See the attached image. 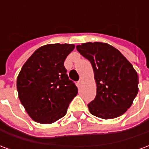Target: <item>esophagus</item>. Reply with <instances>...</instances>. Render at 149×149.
Segmentation results:
<instances>
[{
    "label": "esophagus",
    "instance_id": "obj_1",
    "mask_svg": "<svg viewBox=\"0 0 149 149\" xmlns=\"http://www.w3.org/2000/svg\"><path fill=\"white\" fill-rule=\"evenodd\" d=\"M81 83H82V80H81V79H80V80L77 81L78 86H81Z\"/></svg>",
    "mask_w": 149,
    "mask_h": 149
}]
</instances>
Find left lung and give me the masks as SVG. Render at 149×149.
<instances>
[{
  "label": "left lung",
  "instance_id": "1",
  "mask_svg": "<svg viewBox=\"0 0 149 149\" xmlns=\"http://www.w3.org/2000/svg\"><path fill=\"white\" fill-rule=\"evenodd\" d=\"M77 51L92 64L97 95L88 104L91 114L116 118L131 107L138 93L137 72L118 49L102 42L83 43Z\"/></svg>",
  "mask_w": 149,
  "mask_h": 149
}]
</instances>
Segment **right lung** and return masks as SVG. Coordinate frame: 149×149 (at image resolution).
<instances>
[{
  "mask_svg": "<svg viewBox=\"0 0 149 149\" xmlns=\"http://www.w3.org/2000/svg\"><path fill=\"white\" fill-rule=\"evenodd\" d=\"M72 44H50L33 53L17 80L18 96L34 121L52 124L66 114L78 93L69 80L64 62L74 49Z\"/></svg>",
  "mask_w": 149,
  "mask_h": 149,
  "instance_id": "1",
  "label": "right lung"
}]
</instances>
